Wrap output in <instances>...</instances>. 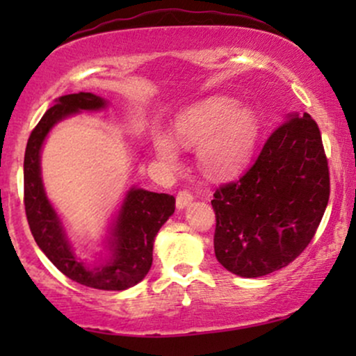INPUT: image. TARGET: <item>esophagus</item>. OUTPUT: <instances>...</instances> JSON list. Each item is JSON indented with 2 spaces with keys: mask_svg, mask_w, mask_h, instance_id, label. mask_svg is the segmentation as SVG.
I'll list each match as a JSON object with an SVG mask.
<instances>
[{
  "mask_svg": "<svg viewBox=\"0 0 356 356\" xmlns=\"http://www.w3.org/2000/svg\"><path fill=\"white\" fill-rule=\"evenodd\" d=\"M192 199H194L192 192H189V191H179L177 199H175V204H177V209H184V207L189 206V204L192 202Z\"/></svg>",
  "mask_w": 356,
  "mask_h": 356,
  "instance_id": "1",
  "label": "esophagus"
}]
</instances>
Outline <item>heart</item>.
Segmentation results:
<instances>
[{"label": "heart", "instance_id": "heart-1", "mask_svg": "<svg viewBox=\"0 0 356 356\" xmlns=\"http://www.w3.org/2000/svg\"><path fill=\"white\" fill-rule=\"evenodd\" d=\"M257 134L259 124L254 113L222 97L187 110L175 124L177 140L187 147L199 145V165L214 177L238 172L246 164L256 147ZM155 147L167 164L177 161V152L169 138L159 137Z\"/></svg>", "mask_w": 356, "mask_h": 356}]
</instances>
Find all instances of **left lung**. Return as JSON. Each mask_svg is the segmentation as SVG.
<instances>
[{
	"mask_svg": "<svg viewBox=\"0 0 356 356\" xmlns=\"http://www.w3.org/2000/svg\"><path fill=\"white\" fill-rule=\"evenodd\" d=\"M330 199L318 124L289 115L251 167L214 192V252L227 271L259 277L288 266L312 243Z\"/></svg>",
	"mask_w": 356,
	"mask_h": 356,
	"instance_id": "8db88e82",
	"label": "left lung"
}]
</instances>
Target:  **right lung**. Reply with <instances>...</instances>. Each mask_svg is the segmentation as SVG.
<instances>
[{"instance_id":"right-lung-1","label":"right lung","mask_w":356,"mask_h":356,"mask_svg":"<svg viewBox=\"0 0 356 356\" xmlns=\"http://www.w3.org/2000/svg\"><path fill=\"white\" fill-rule=\"evenodd\" d=\"M107 102L88 92L63 95L38 122L24 152V212L40 249L56 268L76 283L107 291H122L140 283L152 266L154 239L172 216L175 199L144 189H130L115 219L108 244L112 257L102 266L90 268L73 254L58 216L44 194L40 175V150L50 129L61 118L80 110L104 108Z\"/></svg>"}]
</instances>
